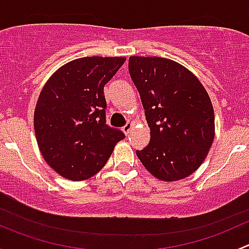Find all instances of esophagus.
Wrapping results in <instances>:
<instances>
[{
    "label": "esophagus",
    "instance_id": "esophagus-1",
    "mask_svg": "<svg viewBox=\"0 0 249 249\" xmlns=\"http://www.w3.org/2000/svg\"><path fill=\"white\" fill-rule=\"evenodd\" d=\"M132 126H134V125H132L131 123H127V124L125 125V126H123L122 130H123V131H124L125 135H127L130 132V130L132 129Z\"/></svg>",
    "mask_w": 249,
    "mask_h": 249
}]
</instances>
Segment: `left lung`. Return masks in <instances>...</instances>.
I'll use <instances>...</instances> for the list:
<instances>
[{"label": "left lung", "mask_w": 249, "mask_h": 249, "mask_svg": "<svg viewBox=\"0 0 249 249\" xmlns=\"http://www.w3.org/2000/svg\"><path fill=\"white\" fill-rule=\"evenodd\" d=\"M150 129L149 144L136 154L155 178L176 182L201 166L214 140V110L197 77L177 61L130 56Z\"/></svg>", "instance_id": "8db88e82"}]
</instances>
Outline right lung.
Wrapping results in <instances>:
<instances>
[{"label": "right lung", "instance_id": "add662e5", "mask_svg": "<svg viewBox=\"0 0 249 249\" xmlns=\"http://www.w3.org/2000/svg\"><path fill=\"white\" fill-rule=\"evenodd\" d=\"M124 56H87L59 67L41 90L34 114L37 144L46 162L70 180H84L106 165L125 137L106 125L104 87Z\"/></svg>", "mask_w": 249, "mask_h": 249}]
</instances>
